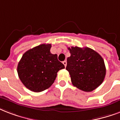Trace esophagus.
I'll list each match as a JSON object with an SVG mask.
<instances>
[{
    "label": "esophagus",
    "instance_id": "34e87169",
    "mask_svg": "<svg viewBox=\"0 0 120 120\" xmlns=\"http://www.w3.org/2000/svg\"><path fill=\"white\" fill-rule=\"evenodd\" d=\"M63 64L64 65V66L66 67V65H67V62H66V61H63Z\"/></svg>",
    "mask_w": 120,
    "mask_h": 120
}]
</instances>
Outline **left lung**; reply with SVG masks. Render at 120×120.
<instances>
[{
	"label": "left lung",
	"instance_id": "left-lung-1",
	"mask_svg": "<svg viewBox=\"0 0 120 120\" xmlns=\"http://www.w3.org/2000/svg\"><path fill=\"white\" fill-rule=\"evenodd\" d=\"M71 54L67 59L66 70L73 86L83 91L91 92L103 81L106 67L99 54L89 47L68 48Z\"/></svg>",
	"mask_w": 120,
	"mask_h": 120
}]
</instances>
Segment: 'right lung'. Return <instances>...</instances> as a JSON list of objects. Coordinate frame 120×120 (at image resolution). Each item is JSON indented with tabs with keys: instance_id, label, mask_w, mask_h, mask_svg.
Segmentation results:
<instances>
[{
	"instance_id": "right-lung-1",
	"label": "right lung",
	"mask_w": 120,
	"mask_h": 120,
	"mask_svg": "<svg viewBox=\"0 0 120 120\" xmlns=\"http://www.w3.org/2000/svg\"><path fill=\"white\" fill-rule=\"evenodd\" d=\"M51 44H43L25 52L19 62L17 73L20 81L29 90L41 92L53 84L57 73L64 68L57 59V55L51 53Z\"/></svg>"
}]
</instances>
